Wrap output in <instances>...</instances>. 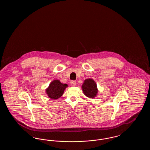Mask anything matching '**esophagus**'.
<instances>
[{"label":"esophagus","instance_id":"esophagus-1","mask_svg":"<svg viewBox=\"0 0 150 150\" xmlns=\"http://www.w3.org/2000/svg\"><path fill=\"white\" fill-rule=\"evenodd\" d=\"M71 86H75L76 85V82L75 81H74V80H72V81H71Z\"/></svg>","mask_w":150,"mask_h":150}]
</instances>
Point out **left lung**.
<instances>
[{"label": "left lung", "mask_w": 150, "mask_h": 150, "mask_svg": "<svg viewBox=\"0 0 150 150\" xmlns=\"http://www.w3.org/2000/svg\"><path fill=\"white\" fill-rule=\"evenodd\" d=\"M83 92L87 97L94 98L98 92L97 84L92 79H86L81 86Z\"/></svg>", "instance_id": "left-lung-1"}]
</instances>
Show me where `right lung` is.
<instances>
[{"mask_svg": "<svg viewBox=\"0 0 150 150\" xmlns=\"http://www.w3.org/2000/svg\"><path fill=\"white\" fill-rule=\"evenodd\" d=\"M67 86V84L62 83L59 80H54L45 89V93L50 99L57 100L63 95Z\"/></svg>", "mask_w": 150, "mask_h": 150, "instance_id": "right-lung-1", "label": "right lung"}]
</instances>
